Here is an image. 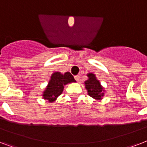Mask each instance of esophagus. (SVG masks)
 Masks as SVG:
<instances>
[{
    "instance_id": "1",
    "label": "esophagus",
    "mask_w": 147,
    "mask_h": 147,
    "mask_svg": "<svg viewBox=\"0 0 147 147\" xmlns=\"http://www.w3.org/2000/svg\"><path fill=\"white\" fill-rule=\"evenodd\" d=\"M75 79H76V81H77V82H78V81L80 80V76H75Z\"/></svg>"
}]
</instances>
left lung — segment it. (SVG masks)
Here are the masks:
<instances>
[{
	"label": "left lung",
	"mask_w": 147,
	"mask_h": 147,
	"mask_svg": "<svg viewBox=\"0 0 147 147\" xmlns=\"http://www.w3.org/2000/svg\"><path fill=\"white\" fill-rule=\"evenodd\" d=\"M87 76L88 79L85 81V85L88 95L96 100H101L105 94V90L100 85V82L97 79L94 74L88 73Z\"/></svg>",
	"instance_id": "8db88e82"
}]
</instances>
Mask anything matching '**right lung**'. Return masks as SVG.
Instances as JSON below:
<instances>
[{
    "instance_id": "obj_1",
    "label": "right lung",
    "mask_w": 147,
    "mask_h": 147,
    "mask_svg": "<svg viewBox=\"0 0 147 147\" xmlns=\"http://www.w3.org/2000/svg\"><path fill=\"white\" fill-rule=\"evenodd\" d=\"M71 82H76V80L70 72L68 71L62 74L59 71H55L51 76L50 80L43 92L42 97L49 102H54L63 92L64 85Z\"/></svg>"
}]
</instances>
